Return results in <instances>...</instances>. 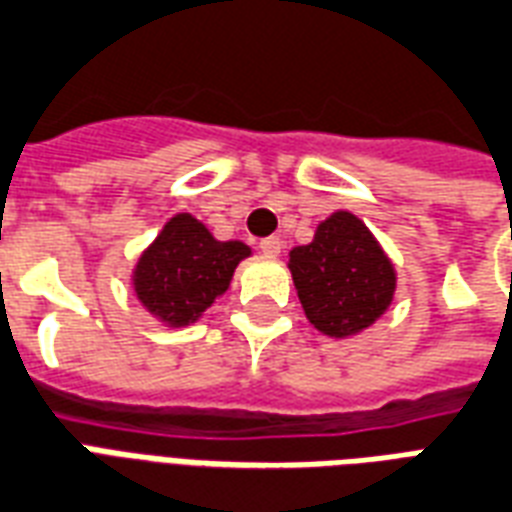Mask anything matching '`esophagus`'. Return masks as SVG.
Masks as SVG:
<instances>
[{
    "mask_svg": "<svg viewBox=\"0 0 512 512\" xmlns=\"http://www.w3.org/2000/svg\"><path fill=\"white\" fill-rule=\"evenodd\" d=\"M280 248H283L280 237H264V240L259 242V251L264 253V256H278Z\"/></svg>",
    "mask_w": 512,
    "mask_h": 512,
    "instance_id": "1",
    "label": "esophagus"
}]
</instances>
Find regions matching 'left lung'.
<instances>
[{
	"mask_svg": "<svg viewBox=\"0 0 512 512\" xmlns=\"http://www.w3.org/2000/svg\"><path fill=\"white\" fill-rule=\"evenodd\" d=\"M307 321L326 337H353L386 313L397 270L375 234L348 210L318 224L313 242L288 253Z\"/></svg>",
	"mask_w": 512,
	"mask_h": 512,
	"instance_id": "left-lung-1",
	"label": "left lung"
}]
</instances>
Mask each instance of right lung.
<instances>
[{
	"mask_svg": "<svg viewBox=\"0 0 512 512\" xmlns=\"http://www.w3.org/2000/svg\"><path fill=\"white\" fill-rule=\"evenodd\" d=\"M248 256L245 242L215 240L194 215L178 213L140 253L132 272L134 294L161 324L188 326L224 294Z\"/></svg>",
	"mask_w": 512,
	"mask_h": 512,
	"instance_id": "right-lung-1",
	"label": "right lung"
}]
</instances>
